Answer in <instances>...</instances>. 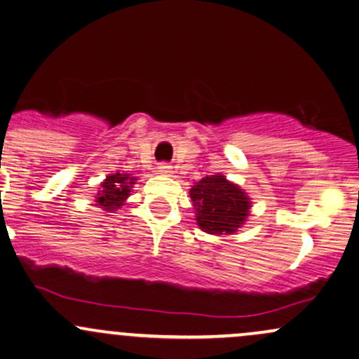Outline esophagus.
Instances as JSON below:
<instances>
[{
	"label": "esophagus",
	"mask_w": 359,
	"mask_h": 359,
	"mask_svg": "<svg viewBox=\"0 0 359 359\" xmlns=\"http://www.w3.org/2000/svg\"><path fill=\"white\" fill-rule=\"evenodd\" d=\"M158 170H159V172H161V175H170L171 166H170V164H166V163H161L158 166Z\"/></svg>",
	"instance_id": "obj_1"
}]
</instances>
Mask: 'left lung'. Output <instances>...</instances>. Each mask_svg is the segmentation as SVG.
Instances as JSON below:
<instances>
[{"label": "left lung", "mask_w": 359, "mask_h": 359, "mask_svg": "<svg viewBox=\"0 0 359 359\" xmlns=\"http://www.w3.org/2000/svg\"><path fill=\"white\" fill-rule=\"evenodd\" d=\"M200 229L208 233H231L245 222L250 201L237 184L222 175L206 176L189 189Z\"/></svg>", "instance_id": "1"}]
</instances>
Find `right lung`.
Segmentation results:
<instances>
[{
    "label": "right lung",
    "mask_w": 359,
    "mask_h": 359,
    "mask_svg": "<svg viewBox=\"0 0 359 359\" xmlns=\"http://www.w3.org/2000/svg\"><path fill=\"white\" fill-rule=\"evenodd\" d=\"M136 178H130L129 175H116L107 176V180L102 183V188L97 193V203L102 206L105 212H112V210L119 208L124 205L126 198L129 196L130 184H134Z\"/></svg>",
    "instance_id": "obj_1"
}]
</instances>
